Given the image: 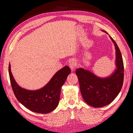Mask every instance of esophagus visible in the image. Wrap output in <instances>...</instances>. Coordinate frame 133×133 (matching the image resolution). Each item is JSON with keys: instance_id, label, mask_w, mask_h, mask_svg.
<instances>
[{"instance_id": "34e87169", "label": "esophagus", "mask_w": 133, "mask_h": 133, "mask_svg": "<svg viewBox=\"0 0 133 133\" xmlns=\"http://www.w3.org/2000/svg\"><path fill=\"white\" fill-rule=\"evenodd\" d=\"M76 64H76V60L75 59H73L69 62V67L70 68L71 71H73V70H74V69L76 68Z\"/></svg>"}]
</instances>
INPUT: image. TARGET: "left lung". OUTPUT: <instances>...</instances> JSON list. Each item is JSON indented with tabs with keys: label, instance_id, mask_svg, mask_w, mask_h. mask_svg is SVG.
<instances>
[{
	"label": "left lung",
	"instance_id": "obj_1",
	"mask_svg": "<svg viewBox=\"0 0 133 133\" xmlns=\"http://www.w3.org/2000/svg\"><path fill=\"white\" fill-rule=\"evenodd\" d=\"M103 31L108 34L105 31ZM109 37L114 44L116 51V68L113 73L107 77L100 78L83 68H79L75 71L83 99L88 105L94 108L103 107L111 103L119 94L123 84L122 55L116 42Z\"/></svg>",
	"mask_w": 133,
	"mask_h": 133
}]
</instances>
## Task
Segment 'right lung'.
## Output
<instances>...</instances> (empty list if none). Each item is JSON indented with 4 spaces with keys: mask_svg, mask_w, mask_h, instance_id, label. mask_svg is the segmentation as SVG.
<instances>
[{
    "mask_svg": "<svg viewBox=\"0 0 133 133\" xmlns=\"http://www.w3.org/2000/svg\"><path fill=\"white\" fill-rule=\"evenodd\" d=\"M70 73L69 67L64 66L58 71L41 89L29 90L22 88L15 82L11 73L10 64L9 65L10 80L15 97L28 109L41 114L49 113L57 107L62 87Z\"/></svg>",
    "mask_w": 133,
    "mask_h": 133,
    "instance_id": "obj_1",
    "label": "right lung"
}]
</instances>
